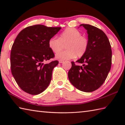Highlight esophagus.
<instances>
[{"label":"esophagus","mask_w":125,"mask_h":125,"mask_svg":"<svg viewBox=\"0 0 125 125\" xmlns=\"http://www.w3.org/2000/svg\"><path fill=\"white\" fill-rule=\"evenodd\" d=\"M59 63H63V61L60 60V61H59Z\"/></svg>","instance_id":"1"}]
</instances>
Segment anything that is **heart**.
<instances>
[{"label": "heart", "mask_w": 125, "mask_h": 125, "mask_svg": "<svg viewBox=\"0 0 125 125\" xmlns=\"http://www.w3.org/2000/svg\"><path fill=\"white\" fill-rule=\"evenodd\" d=\"M66 44L67 50L57 53L56 57L60 60H67L81 57L88 50L89 41L87 38L81 35V32L74 28H67L61 33L60 37L53 36L48 41V46L52 52L57 53L62 49L63 44Z\"/></svg>", "instance_id": "b5f03b06"}]
</instances>
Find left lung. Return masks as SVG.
I'll list each match as a JSON object with an SVG mask.
<instances>
[{"label":"left lung","mask_w":125,"mask_h":125,"mask_svg":"<svg viewBox=\"0 0 125 125\" xmlns=\"http://www.w3.org/2000/svg\"><path fill=\"white\" fill-rule=\"evenodd\" d=\"M88 33L89 46L85 54L72 62L68 75L72 84L78 90L92 92L102 85L111 66L112 51L109 39L102 30L89 24H81Z\"/></svg>","instance_id":"left-lung-1"}]
</instances>
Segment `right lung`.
<instances>
[{
	"label": "right lung",
	"mask_w": 125,
	"mask_h": 125,
	"mask_svg": "<svg viewBox=\"0 0 125 125\" xmlns=\"http://www.w3.org/2000/svg\"><path fill=\"white\" fill-rule=\"evenodd\" d=\"M61 29L33 25L22 30L15 40L10 54L11 73L18 85L26 93L39 94L49 85L53 69L58 61L45 63L54 56L48 41Z\"/></svg>",
	"instance_id": "right-lung-1"
}]
</instances>
